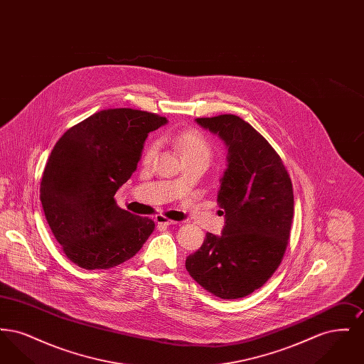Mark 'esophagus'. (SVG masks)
Segmentation results:
<instances>
[{"label":"esophagus","instance_id":"34e87169","mask_svg":"<svg viewBox=\"0 0 364 364\" xmlns=\"http://www.w3.org/2000/svg\"><path fill=\"white\" fill-rule=\"evenodd\" d=\"M156 223L158 225L164 226L176 225V224H177L173 220H169V218H166L165 215H161V214L156 215Z\"/></svg>","mask_w":364,"mask_h":364}]
</instances>
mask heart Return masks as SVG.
<instances>
[{
  "label": "heart",
  "instance_id": "obj_1",
  "mask_svg": "<svg viewBox=\"0 0 364 364\" xmlns=\"http://www.w3.org/2000/svg\"><path fill=\"white\" fill-rule=\"evenodd\" d=\"M172 143L174 147L181 153L183 159L188 158H206L210 161L213 154V147L208 141V139L198 129H186L181 132H177L172 136ZM158 143L151 141L146 151H144V161L150 162L156 154Z\"/></svg>",
  "mask_w": 364,
  "mask_h": 364
}]
</instances>
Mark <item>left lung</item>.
<instances>
[{"label": "left lung", "mask_w": 364, "mask_h": 364, "mask_svg": "<svg viewBox=\"0 0 364 364\" xmlns=\"http://www.w3.org/2000/svg\"><path fill=\"white\" fill-rule=\"evenodd\" d=\"M195 122L228 147L217 198L225 226L221 236L206 235L186 269L210 294L240 299L259 289L284 258L294 218L292 181L276 150L240 117Z\"/></svg>", "instance_id": "obj_1"}]
</instances>
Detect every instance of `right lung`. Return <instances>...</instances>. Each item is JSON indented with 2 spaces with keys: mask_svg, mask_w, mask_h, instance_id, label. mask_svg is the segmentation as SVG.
I'll return each instance as SVG.
<instances>
[{
  "mask_svg": "<svg viewBox=\"0 0 364 364\" xmlns=\"http://www.w3.org/2000/svg\"><path fill=\"white\" fill-rule=\"evenodd\" d=\"M168 120L135 109H106L70 128L53 147L41 202L67 258L86 270L131 259L156 224L117 206L114 195L136 171L147 135Z\"/></svg>",
  "mask_w": 364,
  "mask_h": 364,
  "instance_id": "1",
  "label": "right lung"
}]
</instances>
